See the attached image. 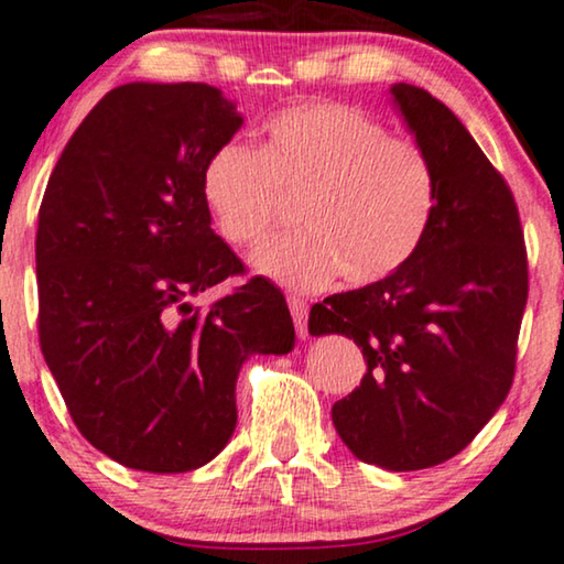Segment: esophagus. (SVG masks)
<instances>
[{
    "instance_id": "1",
    "label": "esophagus",
    "mask_w": 564,
    "mask_h": 564,
    "mask_svg": "<svg viewBox=\"0 0 564 564\" xmlns=\"http://www.w3.org/2000/svg\"><path fill=\"white\" fill-rule=\"evenodd\" d=\"M288 305H290L292 321H295V328L300 333V338H305L307 336V302L295 297V295H290Z\"/></svg>"
}]
</instances>
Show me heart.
I'll list each match as a JSON object with an SVG mask.
<instances>
[{
    "instance_id": "obj_1",
    "label": "heart",
    "mask_w": 564,
    "mask_h": 564,
    "mask_svg": "<svg viewBox=\"0 0 564 564\" xmlns=\"http://www.w3.org/2000/svg\"><path fill=\"white\" fill-rule=\"evenodd\" d=\"M297 200L302 231L259 251L254 267L284 288L317 290L340 274L364 288L417 257L440 203V177L422 144L348 104L290 106L264 124L262 150L228 140L203 167L216 231L254 249Z\"/></svg>"
}]
</instances>
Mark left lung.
Wrapping results in <instances>:
<instances>
[{
    "label": "left lung",
    "mask_w": 564,
    "mask_h": 564,
    "mask_svg": "<svg viewBox=\"0 0 564 564\" xmlns=\"http://www.w3.org/2000/svg\"><path fill=\"white\" fill-rule=\"evenodd\" d=\"M391 94L437 167L435 224L397 274L313 305L307 330L343 333L366 358L361 387L333 404L348 451L422 470L458 455L509 394L529 269L511 187L460 119L424 88Z\"/></svg>",
    "instance_id": "left-lung-1"
}]
</instances>
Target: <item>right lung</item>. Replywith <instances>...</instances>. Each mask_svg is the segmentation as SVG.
<instances>
[{"label": "right lung", "mask_w": 564, "mask_h": 564, "mask_svg": "<svg viewBox=\"0 0 564 564\" xmlns=\"http://www.w3.org/2000/svg\"><path fill=\"white\" fill-rule=\"evenodd\" d=\"M243 124L208 84H127L65 144L37 214V333L80 435L127 468L185 473L236 427V377L295 346L284 295L210 228L203 167Z\"/></svg>", "instance_id": "add662e5"}]
</instances>
